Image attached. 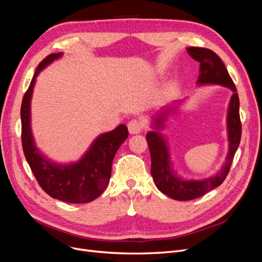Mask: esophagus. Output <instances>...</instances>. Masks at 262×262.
<instances>
[{
	"mask_svg": "<svg viewBox=\"0 0 262 262\" xmlns=\"http://www.w3.org/2000/svg\"><path fill=\"white\" fill-rule=\"evenodd\" d=\"M144 128V123L140 119H132L128 123V129L131 134L140 133Z\"/></svg>",
	"mask_w": 262,
	"mask_h": 262,
	"instance_id": "obj_1",
	"label": "esophagus"
}]
</instances>
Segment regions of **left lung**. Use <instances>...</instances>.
Returning <instances> with one entry per match:
<instances>
[{"label": "left lung", "instance_id": "left-lung-1", "mask_svg": "<svg viewBox=\"0 0 262 262\" xmlns=\"http://www.w3.org/2000/svg\"><path fill=\"white\" fill-rule=\"evenodd\" d=\"M191 57L200 62V75L198 84H219L231 89L233 96L229 102L227 128L229 150L226 162L221 171L215 176L203 180H185L177 177L170 167L168 148L161 133L150 131L146 134V141L150 153V173L155 181V185L160 191L168 195L173 200L189 201L200 198L211 191L212 189L222 185L231 169L234 156L241 143L242 122L239 117V98L235 84L229 76L226 67L219 55L207 48L190 47L187 49ZM168 112L165 110L162 115L155 119V129H160L167 116Z\"/></svg>", "mask_w": 262, "mask_h": 262}]
</instances>
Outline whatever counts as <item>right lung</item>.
<instances>
[{"instance_id": "obj_1", "label": "right lung", "mask_w": 262, "mask_h": 262, "mask_svg": "<svg viewBox=\"0 0 262 262\" xmlns=\"http://www.w3.org/2000/svg\"><path fill=\"white\" fill-rule=\"evenodd\" d=\"M62 53H51L36 69L33 80L23 97L20 108L21 144L26 161L39 186L50 196L68 203H87L96 199L109 184L112 166L118 148L128 138V128L120 124L101 134L82 157L71 165H57L37 149L30 130V99L37 75Z\"/></svg>"}]
</instances>
